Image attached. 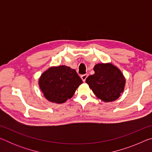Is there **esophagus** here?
<instances>
[{
	"label": "esophagus",
	"mask_w": 152,
	"mask_h": 152,
	"mask_svg": "<svg viewBox=\"0 0 152 152\" xmlns=\"http://www.w3.org/2000/svg\"><path fill=\"white\" fill-rule=\"evenodd\" d=\"M80 77L82 80H83V82H85L86 79L87 78V77H88V75H87V74H84V75H82Z\"/></svg>",
	"instance_id": "34e87169"
}]
</instances>
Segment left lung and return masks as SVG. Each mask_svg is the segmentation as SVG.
Instances as JSON below:
<instances>
[{"label": "left lung", "instance_id": "8db88e82", "mask_svg": "<svg viewBox=\"0 0 152 152\" xmlns=\"http://www.w3.org/2000/svg\"><path fill=\"white\" fill-rule=\"evenodd\" d=\"M93 69L94 74L90 75L86 82L95 96L106 102L119 99L125 86L121 71L111 63L97 64Z\"/></svg>", "mask_w": 152, "mask_h": 152}]
</instances>
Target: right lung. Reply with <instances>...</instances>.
I'll list each match as a JSON object with an SVG mask.
<instances>
[{"instance_id":"add662e5","label":"right lung","mask_w":152,"mask_h":152,"mask_svg":"<svg viewBox=\"0 0 152 152\" xmlns=\"http://www.w3.org/2000/svg\"><path fill=\"white\" fill-rule=\"evenodd\" d=\"M83 83L74 69L66 66H53L45 71L39 79V86L49 101L61 104L73 96Z\"/></svg>"}]
</instances>
